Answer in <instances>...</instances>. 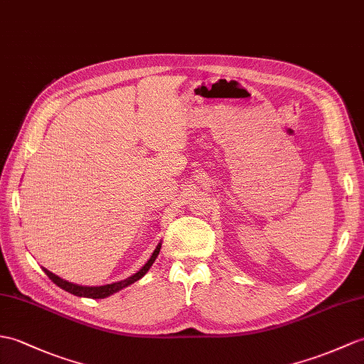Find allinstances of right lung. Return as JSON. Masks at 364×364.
<instances>
[{
  "label": "right lung",
  "instance_id": "1",
  "mask_svg": "<svg viewBox=\"0 0 364 364\" xmlns=\"http://www.w3.org/2000/svg\"><path fill=\"white\" fill-rule=\"evenodd\" d=\"M159 250H161V243H158V247L155 248L154 255H151V257L147 260V264L144 265L138 273H134V274L130 276L129 279H124V281H121V282L108 284V285H102V287H82V285H75V284H71V282H68V281H63V279L55 276L54 273L48 272L46 268H43V272L46 273V276L50 279V281H53L55 285L60 287V289L66 290L68 293H73V294H75V296H85V298H92V299H102V298L109 296V294H113V293H116V291H119V290L125 289L127 285H130V284H133V282L139 281V279L149 272L150 267L154 265L155 259H156L158 255H159Z\"/></svg>",
  "mask_w": 364,
  "mask_h": 364
}]
</instances>
